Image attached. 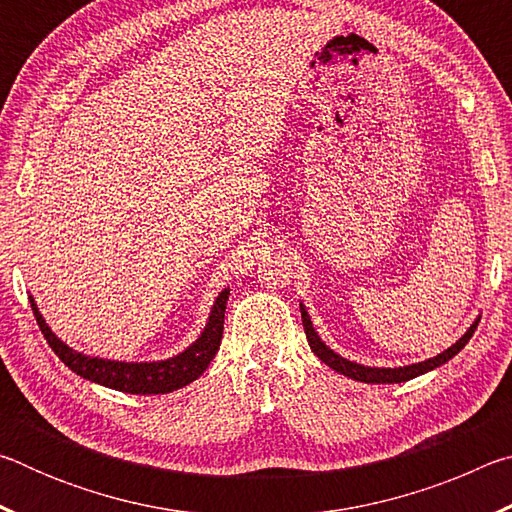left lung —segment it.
Wrapping results in <instances>:
<instances>
[{
  "label": "left lung",
  "mask_w": 512,
  "mask_h": 512,
  "mask_svg": "<svg viewBox=\"0 0 512 512\" xmlns=\"http://www.w3.org/2000/svg\"><path fill=\"white\" fill-rule=\"evenodd\" d=\"M300 314H302V325H305V334H307L311 352H314L316 357L325 363V366L339 372V375H345L354 381H363V384H402V381L415 379V377L424 375V372L440 368L443 363L454 359L456 354L465 348L467 341L472 339L476 325H479V320H481V316H476L474 323L467 327V332L461 336V339H458L452 348H447L445 352L436 354V357L411 363V366H400V368H375V366H363V363L345 359V357H341V354H336L332 348H327L325 341L320 339L318 332L314 329V323H311V318H309V311L305 305H302V302H300Z\"/></svg>",
  "instance_id": "left-lung-1"
}]
</instances>
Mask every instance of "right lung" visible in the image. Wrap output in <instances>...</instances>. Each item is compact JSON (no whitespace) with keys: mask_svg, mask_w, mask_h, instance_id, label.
Masks as SVG:
<instances>
[{"mask_svg":"<svg viewBox=\"0 0 512 512\" xmlns=\"http://www.w3.org/2000/svg\"><path fill=\"white\" fill-rule=\"evenodd\" d=\"M230 287L223 289L216 296L214 305L207 316V323L198 339L187 345L183 352L173 354L169 359L162 361H115V359H101L90 357L79 350L69 348L58 336L51 332L47 320L42 318L40 309L33 296H29L31 309L36 314L38 325L45 334L51 350L58 354V359L65 366L76 372V375L94 381V384L112 388V391L133 393V395H160V393H173L178 388L192 384L210 366L212 359L219 352V345L223 339V318H225V305H228Z\"/></svg>","mask_w":512,"mask_h":512,"instance_id":"right-lung-1","label":"right lung"}]
</instances>
